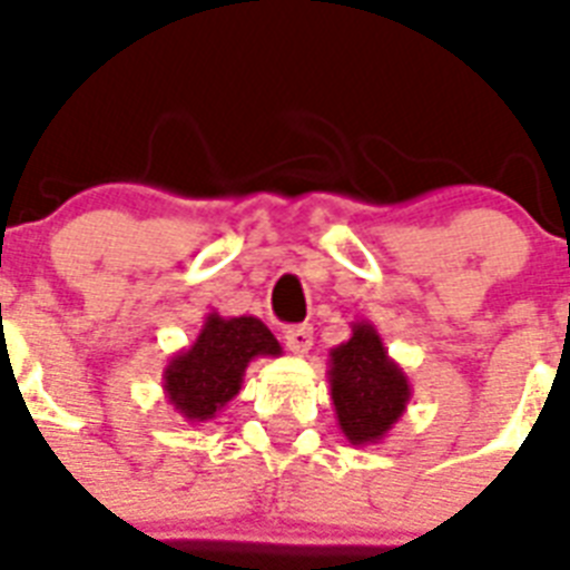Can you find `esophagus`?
I'll return each mask as SVG.
<instances>
[{"mask_svg":"<svg viewBox=\"0 0 570 570\" xmlns=\"http://www.w3.org/2000/svg\"><path fill=\"white\" fill-rule=\"evenodd\" d=\"M284 343L295 355H307L313 346V328L311 325H293L284 331Z\"/></svg>","mask_w":570,"mask_h":570,"instance_id":"obj_1","label":"esophagus"}]
</instances>
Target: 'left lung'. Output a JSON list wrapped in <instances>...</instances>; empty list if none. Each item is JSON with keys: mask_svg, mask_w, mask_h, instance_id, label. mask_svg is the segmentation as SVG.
Masks as SVG:
<instances>
[{"mask_svg": "<svg viewBox=\"0 0 570 570\" xmlns=\"http://www.w3.org/2000/svg\"><path fill=\"white\" fill-rule=\"evenodd\" d=\"M328 384L340 432L352 446L384 441L411 402V381L370 322H352V337L328 352Z\"/></svg>", "mask_w": 570, "mask_h": 570, "instance_id": "left-lung-1", "label": "left lung"}]
</instances>
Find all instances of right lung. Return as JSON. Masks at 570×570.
<instances>
[{"instance_id":"obj_1","label":"right lung","mask_w":570,"mask_h":570,"mask_svg":"<svg viewBox=\"0 0 570 570\" xmlns=\"http://www.w3.org/2000/svg\"><path fill=\"white\" fill-rule=\"evenodd\" d=\"M284 348L257 316L209 313L189 348L168 361L165 399L189 423H206L242 390V375L254 357H277Z\"/></svg>"}]
</instances>
